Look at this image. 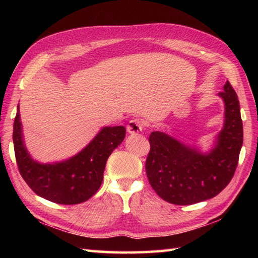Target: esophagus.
Wrapping results in <instances>:
<instances>
[{
  "label": "esophagus",
  "instance_id": "obj_1",
  "mask_svg": "<svg viewBox=\"0 0 258 258\" xmlns=\"http://www.w3.org/2000/svg\"><path fill=\"white\" fill-rule=\"evenodd\" d=\"M126 128H127V132L130 134H135V133L142 132V130L144 128V124L139 118H133L130 120L127 124V127Z\"/></svg>",
  "mask_w": 258,
  "mask_h": 258
}]
</instances>
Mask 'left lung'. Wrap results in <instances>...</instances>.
Masks as SVG:
<instances>
[{"instance_id":"obj_1","label":"left lung","mask_w":258,"mask_h":258,"mask_svg":"<svg viewBox=\"0 0 258 258\" xmlns=\"http://www.w3.org/2000/svg\"><path fill=\"white\" fill-rule=\"evenodd\" d=\"M225 103V124L216 146L202 154L163 132H152L145 169L151 186L164 201L190 205L220 194L236 171L243 145V122L236 92L227 81L218 93Z\"/></svg>"}]
</instances>
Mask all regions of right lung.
Segmentation results:
<instances>
[{
  "label": "right lung",
  "mask_w": 258,
  "mask_h": 258,
  "mask_svg": "<svg viewBox=\"0 0 258 258\" xmlns=\"http://www.w3.org/2000/svg\"><path fill=\"white\" fill-rule=\"evenodd\" d=\"M125 134L124 126H107L70 160L40 164L32 160L24 146L18 106L13 126L15 160L21 176L35 194L56 204H80L100 188L107 158L122 143Z\"/></svg>",
  "instance_id": "obj_1"
}]
</instances>
